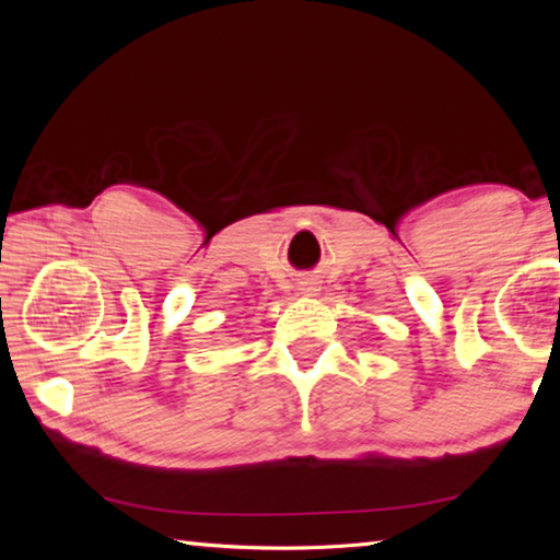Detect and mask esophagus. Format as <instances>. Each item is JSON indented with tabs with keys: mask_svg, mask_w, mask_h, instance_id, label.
I'll use <instances>...</instances> for the list:
<instances>
[{
	"mask_svg": "<svg viewBox=\"0 0 560 560\" xmlns=\"http://www.w3.org/2000/svg\"><path fill=\"white\" fill-rule=\"evenodd\" d=\"M303 291H308V293H311V291H316V289H314V287H308V289H303Z\"/></svg>",
	"mask_w": 560,
	"mask_h": 560,
	"instance_id": "obj_1",
	"label": "esophagus"
}]
</instances>
